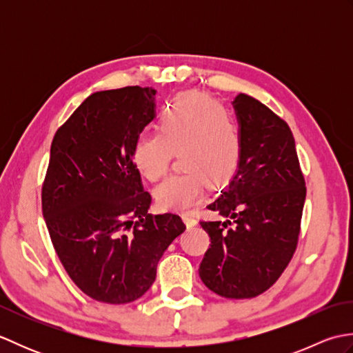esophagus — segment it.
Returning a JSON list of instances; mask_svg holds the SVG:
<instances>
[{
	"instance_id": "obj_1",
	"label": "esophagus",
	"mask_w": 353,
	"mask_h": 353,
	"mask_svg": "<svg viewBox=\"0 0 353 353\" xmlns=\"http://www.w3.org/2000/svg\"><path fill=\"white\" fill-rule=\"evenodd\" d=\"M183 221L188 228H194L197 224V219L192 214H183Z\"/></svg>"
}]
</instances>
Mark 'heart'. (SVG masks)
<instances>
[{
  "instance_id": "obj_1",
  "label": "heart",
  "mask_w": 353,
  "mask_h": 353,
  "mask_svg": "<svg viewBox=\"0 0 353 353\" xmlns=\"http://www.w3.org/2000/svg\"><path fill=\"white\" fill-rule=\"evenodd\" d=\"M182 174L156 188V201L168 211H188L201 199L206 182L219 186L235 174L241 137L235 119L219 103L201 94H185L165 112L159 134L134 141V168L150 182L167 174L171 157L181 153Z\"/></svg>"
}]
</instances>
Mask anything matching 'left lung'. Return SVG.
<instances>
[{
  "mask_svg": "<svg viewBox=\"0 0 353 353\" xmlns=\"http://www.w3.org/2000/svg\"><path fill=\"white\" fill-rule=\"evenodd\" d=\"M241 156L226 190L208 209L224 221H200L211 247L199 274L226 299H250L279 279L301 234L305 179L288 124L250 95L232 101Z\"/></svg>",
  "mask_w": 353,
  "mask_h": 353,
  "instance_id": "left-lung-1",
  "label": "left lung"
}]
</instances>
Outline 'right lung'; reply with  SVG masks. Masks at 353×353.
Segmentation results:
<instances>
[{"mask_svg":"<svg viewBox=\"0 0 353 353\" xmlns=\"http://www.w3.org/2000/svg\"><path fill=\"white\" fill-rule=\"evenodd\" d=\"M154 118L152 88L100 91L51 142L42 214L66 273L94 301L144 296L163 252L186 229L176 214H148L152 196L133 165L134 141Z\"/></svg>","mask_w":353,"mask_h":353,"instance_id":"obj_1","label":"right lung"}]
</instances>
